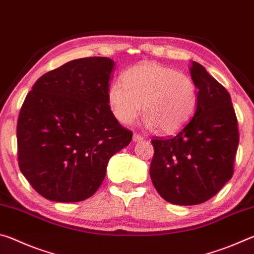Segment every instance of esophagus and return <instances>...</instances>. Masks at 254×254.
I'll return each instance as SVG.
<instances>
[{"label":"esophagus","mask_w":254,"mask_h":254,"mask_svg":"<svg viewBox=\"0 0 254 254\" xmlns=\"http://www.w3.org/2000/svg\"><path fill=\"white\" fill-rule=\"evenodd\" d=\"M144 137L142 135L137 134V133H134V134H133V141H134V142H140V141H142Z\"/></svg>","instance_id":"obj_1"}]
</instances>
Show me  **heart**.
I'll list each match as a JSON object with an SVG mask.
<instances>
[{
	"mask_svg": "<svg viewBox=\"0 0 254 254\" xmlns=\"http://www.w3.org/2000/svg\"><path fill=\"white\" fill-rule=\"evenodd\" d=\"M114 118L130 124L141 112L149 130L174 134L186 126L198 106V88L190 77L158 63H143L123 72L107 91Z\"/></svg>",
	"mask_w": 254,
	"mask_h": 254,
	"instance_id": "b5f03b06",
	"label": "heart"
}]
</instances>
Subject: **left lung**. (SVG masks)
<instances>
[{
  "mask_svg": "<svg viewBox=\"0 0 254 254\" xmlns=\"http://www.w3.org/2000/svg\"><path fill=\"white\" fill-rule=\"evenodd\" d=\"M189 70L198 88L195 115L173 137L151 140L150 165L159 195L182 206L204 203L232 178L240 137L230 94L200 64Z\"/></svg>",
  "mask_w": 254,
  "mask_h": 254,
  "instance_id": "left-lung-1",
  "label": "left lung"
}]
</instances>
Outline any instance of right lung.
Wrapping results in <instances>:
<instances>
[{"instance_id":"right-lung-1","label":"right lung","mask_w":254,"mask_h":254,"mask_svg":"<svg viewBox=\"0 0 254 254\" xmlns=\"http://www.w3.org/2000/svg\"><path fill=\"white\" fill-rule=\"evenodd\" d=\"M114 65L106 57L71 60L42 75L25 97L16 127L19 167L45 198L91 197L111 157L131 142L107 101Z\"/></svg>"}]
</instances>
